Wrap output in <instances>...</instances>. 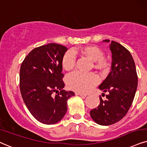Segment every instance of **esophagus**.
<instances>
[{"label": "esophagus", "mask_w": 147, "mask_h": 147, "mask_svg": "<svg viewBox=\"0 0 147 147\" xmlns=\"http://www.w3.org/2000/svg\"><path fill=\"white\" fill-rule=\"evenodd\" d=\"M75 94L77 96H83V97H86L87 96V94H81V93H79V92H76Z\"/></svg>", "instance_id": "obj_1"}]
</instances>
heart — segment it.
<instances>
[{
  "instance_id": "obj_1",
  "label": "heart",
  "mask_w": 147,
  "mask_h": 147,
  "mask_svg": "<svg viewBox=\"0 0 147 147\" xmlns=\"http://www.w3.org/2000/svg\"><path fill=\"white\" fill-rule=\"evenodd\" d=\"M79 52L81 54L88 57L92 62H96V67L98 69H105L107 64L104 60V54L99 48L95 46H87L80 49L79 51L73 52L67 51L62 58V66L66 70H71L75 66L76 57L74 53ZM98 81V76L94 73H83L75 71L69 74L66 78L68 86L76 92L87 93L92 90L97 84Z\"/></svg>"
}]
</instances>
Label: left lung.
<instances>
[{"label": "left lung", "mask_w": 147, "mask_h": 147, "mask_svg": "<svg viewBox=\"0 0 147 147\" xmlns=\"http://www.w3.org/2000/svg\"><path fill=\"white\" fill-rule=\"evenodd\" d=\"M109 42L110 40H104ZM112 53L111 71L99 85L107 100L100 98L98 108L90 111L92 119L101 125L114 124L127 114L134 98L138 86V76L135 62L128 50L117 42L109 44Z\"/></svg>", "instance_id": "1"}]
</instances>
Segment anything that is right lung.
I'll return each mask as SVG.
<instances>
[{"instance_id":"1","label":"right lung","mask_w":147,"mask_h":147,"mask_svg":"<svg viewBox=\"0 0 147 147\" xmlns=\"http://www.w3.org/2000/svg\"><path fill=\"white\" fill-rule=\"evenodd\" d=\"M67 50L62 45H44L32 49L21 65L22 98L30 113L43 124L60 121L67 111L68 100L75 96L72 91L63 90L62 58Z\"/></svg>"}]
</instances>
